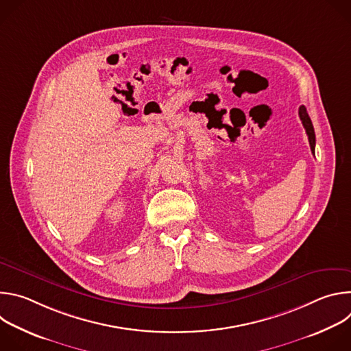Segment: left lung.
Listing matches in <instances>:
<instances>
[{
	"instance_id": "obj_1",
	"label": "left lung",
	"mask_w": 351,
	"mask_h": 351,
	"mask_svg": "<svg viewBox=\"0 0 351 351\" xmlns=\"http://www.w3.org/2000/svg\"><path fill=\"white\" fill-rule=\"evenodd\" d=\"M298 117L300 119H302L303 122V126L307 132V136H308V141H310V147H311V152L313 154H315V132H314V126H313V122L308 117V112L306 110L304 106H302L298 108Z\"/></svg>"
}]
</instances>
